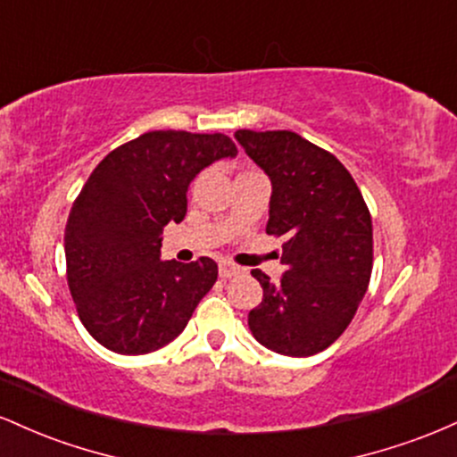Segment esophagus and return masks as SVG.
Instances as JSON below:
<instances>
[{"label":"esophagus","instance_id":"esophagus-1","mask_svg":"<svg viewBox=\"0 0 457 457\" xmlns=\"http://www.w3.org/2000/svg\"><path fill=\"white\" fill-rule=\"evenodd\" d=\"M238 272H240V269L236 264H232V262H228V260L219 262V277H221V279H229V277L238 275Z\"/></svg>","mask_w":457,"mask_h":457}]
</instances>
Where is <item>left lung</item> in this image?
Here are the masks:
<instances>
[{
    "label": "left lung",
    "mask_w": 457,
    "mask_h": 457,
    "mask_svg": "<svg viewBox=\"0 0 457 457\" xmlns=\"http://www.w3.org/2000/svg\"><path fill=\"white\" fill-rule=\"evenodd\" d=\"M270 178L266 234L286 236L279 281L253 269L264 298L249 312L262 345L286 356L327 350L353 322L374 262L371 217L350 171L292 130H236Z\"/></svg>",
    "instance_id": "obj_1"
}]
</instances>
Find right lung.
I'll list each match as a JSON object with an SVG mask.
<instances>
[{
    "label": "right lung",
    "mask_w": 457,
    "mask_h": 457,
    "mask_svg": "<svg viewBox=\"0 0 457 457\" xmlns=\"http://www.w3.org/2000/svg\"><path fill=\"white\" fill-rule=\"evenodd\" d=\"M238 154L228 135L150 130L98 162L68 214L66 277L79 320L118 354L174 342L217 281V264L161 260V234L187 214L204 167Z\"/></svg>",
    "instance_id": "right-lung-1"
}]
</instances>
